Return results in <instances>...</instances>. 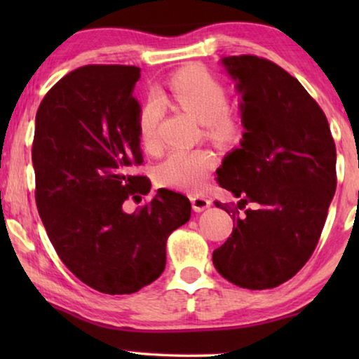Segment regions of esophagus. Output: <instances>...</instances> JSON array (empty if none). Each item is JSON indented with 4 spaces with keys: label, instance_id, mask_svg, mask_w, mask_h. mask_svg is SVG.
<instances>
[{
    "label": "esophagus",
    "instance_id": "obj_1",
    "mask_svg": "<svg viewBox=\"0 0 359 359\" xmlns=\"http://www.w3.org/2000/svg\"><path fill=\"white\" fill-rule=\"evenodd\" d=\"M191 204H193V209L196 212H201V210L209 208L210 199L204 198V196H191Z\"/></svg>",
    "mask_w": 359,
    "mask_h": 359
}]
</instances>
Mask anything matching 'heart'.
<instances>
[{
  "label": "heart",
  "mask_w": 359,
  "mask_h": 359,
  "mask_svg": "<svg viewBox=\"0 0 359 359\" xmlns=\"http://www.w3.org/2000/svg\"><path fill=\"white\" fill-rule=\"evenodd\" d=\"M171 100L204 124V134L222 147L238 145L245 124L238 112L229 109L230 95L222 83L199 68H188L173 75L168 90L161 95ZM163 106L158 96L150 95L137 112V134L147 150L158 147V126ZM215 168V156L208 150H173L156 165L155 176L161 186L184 193H198L204 188Z\"/></svg>",
  "instance_id": "obj_1"
}]
</instances>
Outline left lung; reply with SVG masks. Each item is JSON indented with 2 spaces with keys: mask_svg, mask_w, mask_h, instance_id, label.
I'll return each instance as SVG.
<instances>
[{
  "mask_svg": "<svg viewBox=\"0 0 359 359\" xmlns=\"http://www.w3.org/2000/svg\"><path fill=\"white\" fill-rule=\"evenodd\" d=\"M222 63L238 81L247 132L217 170L220 188L240 203L214 201L235 224L212 262L240 287L271 289L291 279L317 247L337 189L335 142L317 101L276 63L257 55Z\"/></svg>",
  "mask_w": 359,
  "mask_h": 359,
  "instance_id": "obj_1",
  "label": "left lung"
}]
</instances>
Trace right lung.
<instances>
[{"label":"right lung","mask_w":359,"mask_h":359,"mask_svg":"<svg viewBox=\"0 0 359 359\" xmlns=\"http://www.w3.org/2000/svg\"><path fill=\"white\" fill-rule=\"evenodd\" d=\"M139 78L134 65L70 72L43 96L32 142L37 210L58 258L86 286L112 296L154 283L170 233L191 217L189 199L163 188L124 210L151 186L132 173L144 163L132 96Z\"/></svg>","instance_id":"1"}]
</instances>
